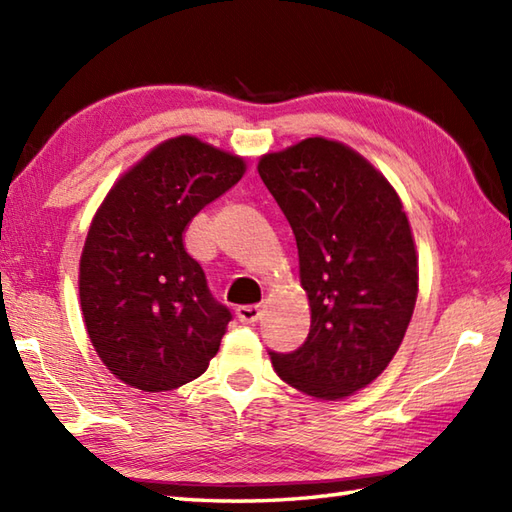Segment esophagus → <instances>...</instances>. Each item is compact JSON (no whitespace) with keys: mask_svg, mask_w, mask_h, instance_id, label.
<instances>
[{"mask_svg":"<svg viewBox=\"0 0 512 512\" xmlns=\"http://www.w3.org/2000/svg\"><path fill=\"white\" fill-rule=\"evenodd\" d=\"M262 317V308L259 306H239L237 308V319L242 323H255Z\"/></svg>","mask_w":512,"mask_h":512,"instance_id":"obj_1","label":"esophagus"}]
</instances>
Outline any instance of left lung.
<instances>
[{
	"mask_svg": "<svg viewBox=\"0 0 512 512\" xmlns=\"http://www.w3.org/2000/svg\"><path fill=\"white\" fill-rule=\"evenodd\" d=\"M290 222L310 332L275 354L277 376L319 400H341L385 372L418 299V253L391 182L339 140L312 136L257 162Z\"/></svg>",
	"mask_w": 512,
	"mask_h": 512,
	"instance_id": "obj_1",
	"label": "left lung"
}]
</instances>
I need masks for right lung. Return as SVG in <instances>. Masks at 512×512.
Instances as JSON below:
<instances>
[{"label": "right lung", "mask_w": 512, "mask_h": 512, "mask_svg": "<svg viewBox=\"0 0 512 512\" xmlns=\"http://www.w3.org/2000/svg\"><path fill=\"white\" fill-rule=\"evenodd\" d=\"M246 160L182 134L129 167L96 209L79 262L94 352L121 383L171 391L202 376L231 321L184 231L242 180Z\"/></svg>", "instance_id": "1"}]
</instances>
